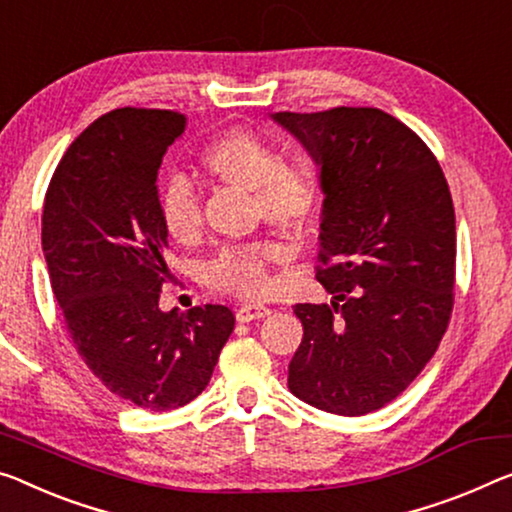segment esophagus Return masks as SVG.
<instances>
[{
	"mask_svg": "<svg viewBox=\"0 0 512 512\" xmlns=\"http://www.w3.org/2000/svg\"><path fill=\"white\" fill-rule=\"evenodd\" d=\"M270 309L263 304H242L238 311H235V318L240 322H251V320H261L265 316H270Z\"/></svg>",
	"mask_w": 512,
	"mask_h": 512,
	"instance_id": "1",
	"label": "esophagus"
}]
</instances>
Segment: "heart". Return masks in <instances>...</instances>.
<instances>
[{
	"instance_id": "obj_1",
	"label": "heart",
	"mask_w": 512,
	"mask_h": 512,
	"mask_svg": "<svg viewBox=\"0 0 512 512\" xmlns=\"http://www.w3.org/2000/svg\"><path fill=\"white\" fill-rule=\"evenodd\" d=\"M199 169L224 185L251 192L254 212L274 229L302 233L316 217L322 185L309 160H281L272 141L247 128H231L201 148ZM162 229L178 245H196L203 231L199 196L183 178H174L160 194ZM283 258V247L270 240L226 247L208 265L212 288L240 297L263 300L272 290L270 267Z\"/></svg>"
}]
</instances>
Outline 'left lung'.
<instances>
[{
	"label": "left lung",
	"instance_id": "1",
	"mask_svg": "<svg viewBox=\"0 0 512 512\" xmlns=\"http://www.w3.org/2000/svg\"><path fill=\"white\" fill-rule=\"evenodd\" d=\"M320 167L316 279L332 304H295L304 336L288 389L318 410L389 405L435 355L453 311L455 210L423 139L375 107L272 114Z\"/></svg>",
	"mask_w": 512,
	"mask_h": 512
}]
</instances>
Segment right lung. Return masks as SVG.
Instances as JSON below:
<instances>
[{"label":"right lung","mask_w":512,"mask_h":512,"mask_svg":"<svg viewBox=\"0 0 512 512\" xmlns=\"http://www.w3.org/2000/svg\"><path fill=\"white\" fill-rule=\"evenodd\" d=\"M187 119L169 109H114L61 157L43 206V254L66 329L89 371L151 412L208 387L235 327L229 306L160 309L164 261L157 169Z\"/></svg>","instance_id":"1"}]
</instances>
